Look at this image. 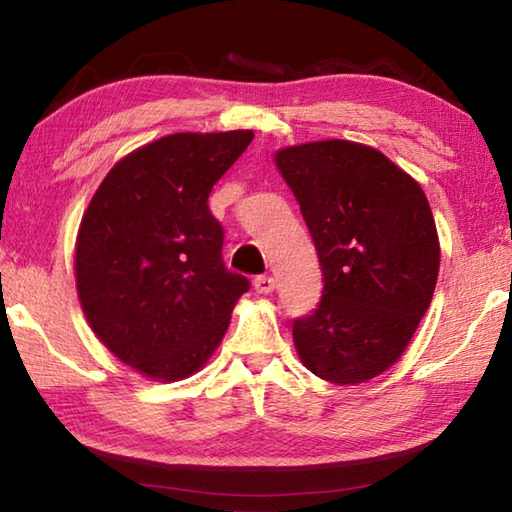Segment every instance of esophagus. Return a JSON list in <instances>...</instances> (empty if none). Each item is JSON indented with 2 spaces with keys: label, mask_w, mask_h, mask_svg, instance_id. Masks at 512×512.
I'll return each mask as SVG.
<instances>
[{
  "label": "esophagus",
  "mask_w": 512,
  "mask_h": 512,
  "mask_svg": "<svg viewBox=\"0 0 512 512\" xmlns=\"http://www.w3.org/2000/svg\"><path fill=\"white\" fill-rule=\"evenodd\" d=\"M253 287H255L257 293H262V296H268V293L275 291V280H273L271 275H259V277H255Z\"/></svg>",
  "instance_id": "34e87169"
}]
</instances>
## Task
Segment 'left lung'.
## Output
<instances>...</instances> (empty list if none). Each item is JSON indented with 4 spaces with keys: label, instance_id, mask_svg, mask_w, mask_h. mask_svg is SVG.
<instances>
[{
    "label": "left lung",
    "instance_id": "obj_1",
    "mask_svg": "<svg viewBox=\"0 0 512 512\" xmlns=\"http://www.w3.org/2000/svg\"><path fill=\"white\" fill-rule=\"evenodd\" d=\"M273 160L323 266V300L293 323L302 366L336 386L375 379L402 357L436 289L440 241L427 196L368 144L307 142Z\"/></svg>",
    "mask_w": 512,
    "mask_h": 512
}]
</instances>
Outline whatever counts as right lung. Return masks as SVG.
Instances as JSON below:
<instances>
[{
    "label": "right lung",
    "mask_w": 512,
    "mask_h": 512,
    "mask_svg": "<svg viewBox=\"0 0 512 512\" xmlns=\"http://www.w3.org/2000/svg\"><path fill=\"white\" fill-rule=\"evenodd\" d=\"M253 131L173 133L115 162L83 212L76 293L94 336L153 381L196 375L248 280L223 266L207 198Z\"/></svg>",
    "instance_id": "obj_1"
}]
</instances>
